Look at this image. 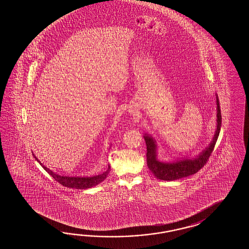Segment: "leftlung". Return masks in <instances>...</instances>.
<instances>
[{
  "label": "left lung",
  "mask_w": 249,
  "mask_h": 249,
  "mask_svg": "<svg viewBox=\"0 0 249 249\" xmlns=\"http://www.w3.org/2000/svg\"><path fill=\"white\" fill-rule=\"evenodd\" d=\"M217 130L213 140L200 155L194 159H184L175 163H163L157 159L155 141L149 136H144L147 146V164L158 179L163 180H179L197 173L207 164L214 148L222 125V113L217 97Z\"/></svg>",
  "instance_id": "obj_1"
}]
</instances>
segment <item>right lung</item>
I'll return each mask as SVG.
<instances>
[{
	"label": "right lung",
	"instance_id": "obj_1",
	"mask_svg": "<svg viewBox=\"0 0 249 249\" xmlns=\"http://www.w3.org/2000/svg\"><path fill=\"white\" fill-rule=\"evenodd\" d=\"M34 155V154H33ZM35 157V155H34ZM36 159L39 162V164L42 165L44 170L47 172L48 174L52 175L54 180L58 181V183H60L64 187H68V188H72V189H77V190H85V189H89L91 187L100 184L103 180H105L107 176V174L109 173L110 166H108V168L105 173L101 174L100 175H96L92 177H69V176H63V175H58L55 173L52 172L51 170L45 167L43 164L36 159V157H35Z\"/></svg>",
	"mask_w": 249,
	"mask_h": 249
}]
</instances>
